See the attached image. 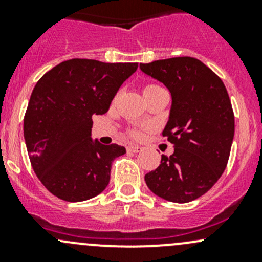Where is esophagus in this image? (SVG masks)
Wrapping results in <instances>:
<instances>
[{"label": "esophagus", "mask_w": 262, "mask_h": 262, "mask_svg": "<svg viewBox=\"0 0 262 262\" xmlns=\"http://www.w3.org/2000/svg\"><path fill=\"white\" fill-rule=\"evenodd\" d=\"M126 150H128L129 153H138L142 150V147L136 146V144H130V146L126 147Z\"/></svg>", "instance_id": "esophagus-1"}]
</instances>
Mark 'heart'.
Listing matches in <instances>:
<instances>
[{
	"label": "heart",
	"instance_id": "1",
	"mask_svg": "<svg viewBox=\"0 0 262 262\" xmlns=\"http://www.w3.org/2000/svg\"><path fill=\"white\" fill-rule=\"evenodd\" d=\"M152 86H157V84H149V86H147L146 89H148V87H152ZM132 136H133V137H141L142 132L138 130V129H136V130H132Z\"/></svg>",
	"mask_w": 262,
	"mask_h": 262
}]
</instances>
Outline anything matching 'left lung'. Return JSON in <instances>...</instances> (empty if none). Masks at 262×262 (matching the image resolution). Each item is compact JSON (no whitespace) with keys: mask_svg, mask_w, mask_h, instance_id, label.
<instances>
[{"mask_svg":"<svg viewBox=\"0 0 262 262\" xmlns=\"http://www.w3.org/2000/svg\"><path fill=\"white\" fill-rule=\"evenodd\" d=\"M139 67L171 92L172 104L162 136L175 148L170 157L162 155L161 165L144 180L157 196L189 203L212 189L226 170L234 137L228 92L196 58H168Z\"/></svg>","mask_w":262,"mask_h":262,"instance_id":"8db88e82","label":"left lung"}]
</instances>
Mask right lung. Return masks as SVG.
<instances>
[{
	"mask_svg": "<svg viewBox=\"0 0 262 262\" xmlns=\"http://www.w3.org/2000/svg\"><path fill=\"white\" fill-rule=\"evenodd\" d=\"M138 63L75 59L36 82L24 118V138L41 184L59 199L83 202L105 190L112 163L125 153L91 138L92 115L109 110L119 87Z\"/></svg>",
	"mask_w": 262,
	"mask_h": 262,
	"instance_id": "1",
	"label": "right lung"
}]
</instances>
